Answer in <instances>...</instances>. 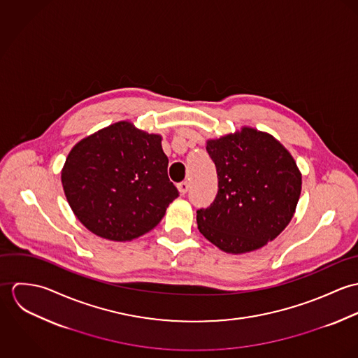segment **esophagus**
Instances as JSON below:
<instances>
[{"label": "esophagus", "mask_w": 358, "mask_h": 358, "mask_svg": "<svg viewBox=\"0 0 358 358\" xmlns=\"http://www.w3.org/2000/svg\"><path fill=\"white\" fill-rule=\"evenodd\" d=\"M178 189H179V192H180V194H186L187 190H189V183H187V182H180V183L178 185Z\"/></svg>", "instance_id": "esophagus-1"}]
</instances>
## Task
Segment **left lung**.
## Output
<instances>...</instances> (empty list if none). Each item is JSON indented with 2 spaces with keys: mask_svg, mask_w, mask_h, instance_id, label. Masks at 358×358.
<instances>
[{
  "mask_svg": "<svg viewBox=\"0 0 358 358\" xmlns=\"http://www.w3.org/2000/svg\"><path fill=\"white\" fill-rule=\"evenodd\" d=\"M215 162L217 194L197 210L199 230L224 252L255 251L291 222L302 176L287 149L254 128L208 141Z\"/></svg>",
  "mask_w": 358,
  "mask_h": 358,
  "instance_id": "left-lung-1",
  "label": "left lung"
}]
</instances>
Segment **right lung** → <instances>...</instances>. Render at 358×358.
Returning a JSON list of instances; mask_svg holds the SVG:
<instances>
[{
  "mask_svg": "<svg viewBox=\"0 0 358 358\" xmlns=\"http://www.w3.org/2000/svg\"><path fill=\"white\" fill-rule=\"evenodd\" d=\"M62 185L78 220L113 241L149 233L179 197L168 178L161 136L127 121L77 143L63 166Z\"/></svg>",
  "mask_w": 358,
  "mask_h": 358,
  "instance_id": "right-lung-1",
  "label": "right lung"
}]
</instances>
